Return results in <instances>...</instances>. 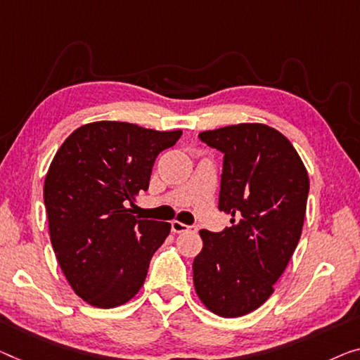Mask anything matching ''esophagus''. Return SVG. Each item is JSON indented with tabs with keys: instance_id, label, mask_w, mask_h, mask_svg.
<instances>
[{
	"instance_id": "34e87169",
	"label": "esophagus",
	"mask_w": 360,
	"mask_h": 360,
	"mask_svg": "<svg viewBox=\"0 0 360 360\" xmlns=\"http://www.w3.org/2000/svg\"><path fill=\"white\" fill-rule=\"evenodd\" d=\"M171 229H173V233H186V231H197V226H189V224H184L178 221V219H174V221H171Z\"/></svg>"
}]
</instances>
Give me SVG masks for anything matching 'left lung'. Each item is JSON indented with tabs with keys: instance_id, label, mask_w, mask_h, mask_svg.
Segmentation results:
<instances>
[{
	"instance_id": "left-lung-1",
	"label": "left lung",
	"mask_w": 360,
	"mask_h": 360,
	"mask_svg": "<svg viewBox=\"0 0 360 360\" xmlns=\"http://www.w3.org/2000/svg\"><path fill=\"white\" fill-rule=\"evenodd\" d=\"M198 137L224 153L218 208L231 214V226L200 231L195 292L219 317H243L271 296L297 248L309 174L292 143L266 124L243 122Z\"/></svg>"
}]
</instances>
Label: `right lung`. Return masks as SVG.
<instances>
[{
	"instance_id": "add662e5",
	"label": "right lung",
	"mask_w": 360,
	"mask_h": 360,
	"mask_svg": "<svg viewBox=\"0 0 360 360\" xmlns=\"http://www.w3.org/2000/svg\"><path fill=\"white\" fill-rule=\"evenodd\" d=\"M182 131L96 121L77 127L48 168L43 198L58 264L74 292L100 309L131 300L171 224L137 219L127 203L148 189L158 153Z\"/></svg>"
}]
</instances>
